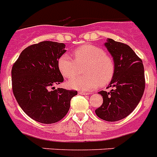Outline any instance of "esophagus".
Segmentation results:
<instances>
[{
	"label": "esophagus",
	"instance_id": "esophagus-1",
	"mask_svg": "<svg viewBox=\"0 0 157 157\" xmlns=\"http://www.w3.org/2000/svg\"><path fill=\"white\" fill-rule=\"evenodd\" d=\"M78 94H81V95H88L89 93L84 92V91H79V92H78Z\"/></svg>",
	"mask_w": 157,
	"mask_h": 157
}]
</instances>
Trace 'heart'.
Here are the masks:
<instances>
[{
	"label": "heart",
	"mask_w": 157,
	"mask_h": 157,
	"mask_svg": "<svg viewBox=\"0 0 157 157\" xmlns=\"http://www.w3.org/2000/svg\"><path fill=\"white\" fill-rule=\"evenodd\" d=\"M74 59L67 54L58 58L59 72L66 78L78 75L84 67V76H78L67 82L70 88L78 90H91L99 85L106 86L111 82L115 75L116 66L112 57L101 48L94 45H84L73 52Z\"/></svg>",
	"instance_id": "b5f03b06"
}]
</instances>
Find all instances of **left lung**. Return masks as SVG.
I'll return each mask as SVG.
<instances>
[{"instance_id":"left-lung-1","label":"left lung","mask_w":157,"mask_h":157,"mask_svg":"<svg viewBox=\"0 0 157 157\" xmlns=\"http://www.w3.org/2000/svg\"><path fill=\"white\" fill-rule=\"evenodd\" d=\"M105 46L116 66L108 87L113 89L98 93L103 97V103L95 112L101 120L116 122L128 116L141 101L145 86V71L141 59L127 44L109 38Z\"/></svg>"}]
</instances>
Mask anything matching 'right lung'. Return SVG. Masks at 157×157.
I'll list each match as a JSON object with an SVG mask.
<instances>
[{
  "instance_id": "1",
  "label": "right lung",
  "mask_w": 157,
  "mask_h": 157,
  "mask_svg": "<svg viewBox=\"0 0 157 157\" xmlns=\"http://www.w3.org/2000/svg\"><path fill=\"white\" fill-rule=\"evenodd\" d=\"M63 43L44 41L22 51L12 68L13 94L23 112L45 124L62 120L70 109L76 90L54 86L63 81L58 58L66 52Z\"/></svg>"
}]
</instances>
